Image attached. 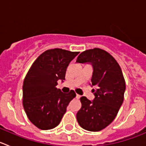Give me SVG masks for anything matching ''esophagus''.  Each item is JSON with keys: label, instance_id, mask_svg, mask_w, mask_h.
Here are the masks:
<instances>
[{"label": "esophagus", "instance_id": "esophagus-1", "mask_svg": "<svg viewBox=\"0 0 146 146\" xmlns=\"http://www.w3.org/2000/svg\"><path fill=\"white\" fill-rule=\"evenodd\" d=\"M76 98H77V99H79L80 98V95H78V94H77V95H76Z\"/></svg>", "mask_w": 146, "mask_h": 146}]
</instances>
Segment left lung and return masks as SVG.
Wrapping results in <instances>:
<instances>
[{"label":"left lung","instance_id":"8db88e82","mask_svg":"<svg viewBox=\"0 0 146 146\" xmlns=\"http://www.w3.org/2000/svg\"><path fill=\"white\" fill-rule=\"evenodd\" d=\"M76 62L93 66L91 86L95 98H80L82 104L77 113L80 126L91 131H99L113 122L123 102L126 83L121 67L107 51L99 48L81 52Z\"/></svg>","mask_w":146,"mask_h":146}]
</instances>
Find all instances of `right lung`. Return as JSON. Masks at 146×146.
<instances>
[{"instance_id": "right-lung-1", "label": "right lung", "mask_w": 146, "mask_h": 146, "mask_svg": "<svg viewBox=\"0 0 146 146\" xmlns=\"http://www.w3.org/2000/svg\"><path fill=\"white\" fill-rule=\"evenodd\" d=\"M79 53L59 48L46 50L30 68L23 82V104L28 119L37 128L56 127L76 96L73 90L64 94L56 86L58 80H65L67 67Z\"/></svg>"}]
</instances>
